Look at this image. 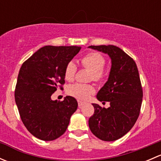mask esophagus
Returning <instances> with one entry per match:
<instances>
[{"label":"esophagus","mask_w":161,"mask_h":161,"mask_svg":"<svg viewBox=\"0 0 161 161\" xmlns=\"http://www.w3.org/2000/svg\"><path fill=\"white\" fill-rule=\"evenodd\" d=\"M78 104H79V108H82V107L85 104V103H84V102L80 101V100H79V101H78Z\"/></svg>","instance_id":"34e87169"}]
</instances>
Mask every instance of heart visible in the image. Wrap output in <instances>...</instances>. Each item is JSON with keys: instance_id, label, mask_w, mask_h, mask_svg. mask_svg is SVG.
Returning a JSON list of instances; mask_svg holds the SVG:
<instances>
[{"instance_id": "b5f03b06", "label": "heart", "mask_w": 161, "mask_h": 161, "mask_svg": "<svg viewBox=\"0 0 161 161\" xmlns=\"http://www.w3.org/2000/svg\"><path fill=\"white\" fill-rule=\"evenodd\" d=\"M82 64L91 71L92 79L100 81L104 77L103 67L105 65V58L103 55L97 52H90L86 54L81 60ZM77 66L73 61H69L64 69V77L68 81H72L75 76ZM94 92V88L88 84L75 83L69 89V93L79 100H86Z\"/></svg>"}]
</instances>
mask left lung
<instances>
[{
	"instance_id": "left-lung-1",
	"label": "left lung",
	"mask_w": 161,
	"mask_h": 161,
	"mask_svg": "<svg viewBox=\"0 0 161 161\" xmlns=\"http://www.w3.org/2000/svg\"><path fill=\"white\" fill-rule=\"evenodd\" d=\"M106 53L111 61L108 79L97 94V100L110 103L108 108L92 103L94 114L89 119L92 134L103 141H114L127 134L140 112L142 90L136 62L114 45L90 46Z\"/></svg>"
}]
</instances>
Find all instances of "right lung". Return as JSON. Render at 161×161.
<instances>
[{"instance_id":"add662e5","label":"right lung","mask_w":161,"mask_h":161,"mask_svg":"<svg viewBox=\"0 0 161 161\" xmlns=\"http://www.w3.org/2000/svg\"><path fill=\"white\" fill-rule=\"evenodd\" d=\"M81 50L77 46H45L22 64L18 75L14 100L24 125L32 136L52 141L65 132L78 108L74 97L61 102L51 95L64 83V69Z\"/></svg>"}]
</instances>
